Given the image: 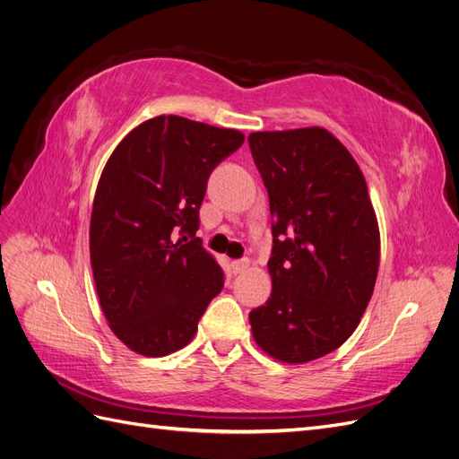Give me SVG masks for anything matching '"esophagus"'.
<instances>
[{
  "label": "esophagus",
  "instance_id": "1",
  "mask_svg": "<svg viewBox=\"0 0 459 459\" xmlns=\"http://www.w3.org/2000/svg\"><path fill=\"white\" fill-rule=\"evenodd\" d=\"M248 268V258H239V260H233L231 262V272L233 273H241Z\"/></svg>",
  "mask_w": 459,
  "mask_h": 459
}]
</instances>
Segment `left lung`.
Listing matches in <instances>:
<instances>
[{
	"instance_id": "left-lung-1",
	"label": "left lung",
	"mask_w": 459,
	"mask_h": 459,
	"mask_svg": "<svg viewBox=\"0 0 459 459\" xmlns=\"http://www.w3.org/2000/svg\"><path fill=\"white\" fill-rule=\"evenodd\" d=\"M268 189L272 295L251 310L253 337L280 362L304 364L349 339L379 270V226L362 170L324 128L255 132Z\"/></svg>"
}]
</instances>
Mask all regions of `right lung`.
<instances>
[{"label": "right lung", "mask_w": 459, "mask_h": 459, "mask_svg": "<svg viewBox=\"0 0 459 459\" xmlns=\"http://www.w3.org/2000/svg\"><path fill=\"white\" fill-rule=\"evenodd\" d=\"M243 142L238 130L169 115L140 124L110 155L93 199L90 256L101 310L134 352L184 349L224 287L195 231L208 178Z\"/></svg>", "instance_id": "right-lung-1"}]
</instances>
